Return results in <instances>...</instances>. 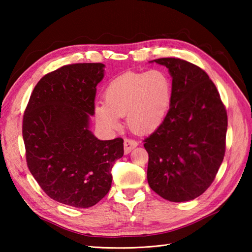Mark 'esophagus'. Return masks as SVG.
I'll use <instances>...</instances> for the list:
<instances>
[{
	"label": "esophagus",
	"mask_w": 252,
	"mask_h": 252,
	"mask_svg": "<svg viewBox=\"0 0 252 252\" xmlns=\"http://www.w3.org/2000/svg\"><path fill=\"white\" fill-rule=\"evenodd\" d=\"M137 145H138V143L136 141L129 140V138H126V140H125V154L126 155L130 154Z\"/></svg>",
	"instance_id": "34e87169"
}]
</instances>
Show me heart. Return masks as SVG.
I'll return each mask as SVG.
<instances>
[{"mask_svg":"<svg viewBox=\"0 0 252 252\" xmlns=\"http://www.w3.org/2000/svg\"><path fill=\"white\" fill-rule=\"evenodd\" d=\"M172 81L159 69L147 72H126L117 77L105 90V103L94 107L97 126L106 132L121 127L126 116L132 131L151 133L162 125L172 103Z\"/></svg>","mask_w":252,"mask_h":252,"instance_id":"b5f03b06","label":"heart"}]
</instances>
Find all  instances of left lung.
<instances>
[{
    "label": "left lung",
    "mask_w": 252,
    "mask_h": 252,
    "mask_svg": "<svg viewBox=\"0 0 252 252\" xmlns=\"http://www.w3.org/2000/svg\"><path fill=\"white\" fill-rule=\"evenodd\" d=\"M154 62L168 68L173 93L165 120L144 141L147 181L164 199L189 201L207 190L223 161L226 110L201 68L180 58Z\"/></svg>",
    "instance_id": "left-lung-1"
}]
</instances>
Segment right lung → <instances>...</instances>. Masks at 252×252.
Masks as SVG:
<instances>
[{"instance_id": "add662e5", "label": "right lung", "mask_w": 252, "mask_h": 252, "mask_svg": "<svg viewBox=\"0 0 252 252\" xmlns=\"http://www.w3.org/2000/svg\"><path fill=\"white\" fill-rule=\"evenodd\" d=\"M100 63H73L45 74L23 121L27 164L45 194L63 205L90 208L111 187L112 165L123 156L120 137L100 141L90 130Z\"/></svg>"}]
</instances>
